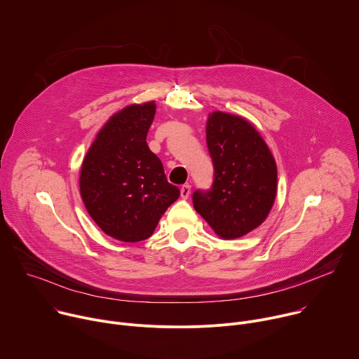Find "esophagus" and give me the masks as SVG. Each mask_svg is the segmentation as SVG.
<instances>
[{"label":"esophagus","instance_id":"esophagus-1","mask_svg":"<svg viewBox=\"0 0 359 359\" xmlns=\"http://www.w3.org/2000/svg\"><path fill=\"white\" fill-rule=\"evenodd\" d=\"M190 190H191V186H190V184H183L182 189H180V196H182V198L186 200V198L190 196Z\"/></svg>","mask_w":359,"mask_h":359}]
</instances>
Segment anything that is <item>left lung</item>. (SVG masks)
Returning <instances> with one entry per match:
<instances>
[{"mask_svg": "<svg viewBox=\"0 0 359 359\" xmlns=\"http://www.w3.org/2000/svg\"><path fill=\"white\" fill-rule=\"evenodd\" d=\"M206 140L215 180L212 190L193 193L194 210L219 237H243L267 219L274 204V156L257 129L238 115L209 114Z\"/></svg>", "mask_w": 359, "mask_h": 359, "instance_id": "obj_1", "label": "left lung"}]
</instances>
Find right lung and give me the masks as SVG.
I'll return each mask as SVG.
<instances>
[{
    "label": "right lung",
    "mask_w": 359,
    "mask_h": 359,
    "mask_svg": "<svg viewBox=\"0 0 359 359\" xmlns=\"http://www.w3.org/2000/svg\"><path fill=\"white\" fill-rule=\"evenodd\" d=\"M155 114V100L114 114L82 162L79 189L85 208L102 231L119 241L150 237L180 196L146 143Z\"/></svg>",
    "instance_id": "1"
}]
</instances>
